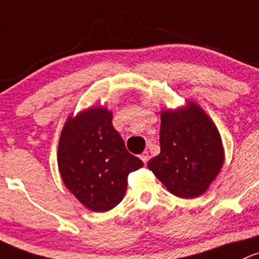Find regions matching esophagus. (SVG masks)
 Returning a JSON list of instances; mask_svg holds the SVG:
<instances>
[{"label": "esophagus", "instance_id": "esophagus-1", "mask_svg": "<svg viewBox=\"0 0 259 259\" xmlns=\"http://www.w3.org/2000/svg\"><path fill=\"white\" fill-rule=\"evenodd\" d=\"M140 158L141 159H142V161H143V163H147V162H148V159H149V154H148V151H145V152H143V153L142 154H141V156H140Z\"/></svg>", "mask_w": 259, "mask_h": 259}]
</instances>
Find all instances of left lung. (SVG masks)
Segmentation results:
<instances>
[{"mask_svg":"<svg viewBox=\"0 0 259 259\" xmlns=\"http://www.w3.org/2000/svg\"><path fill=\"white\" fill-rule=\"evenodd\" d=\"M161 152L148 168L180 198H194L208 189L225 162L217 127L198 105L161 112Z\"/></svg>","mask_w":259,"mask_h":259,"instance_id":"obj_1","label":"left lung"}]
</instances>
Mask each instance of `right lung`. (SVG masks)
<instances>
[{"label":"right lung","instance_id":"right-lung-1","mask_svg":"<svg viewBox=\"0 0 259 259\" xmlns=\"http://www.w3.org/2000/svg\"><path fill=\"white\" fill-rule=\"evenodd\" d=\"M65 186L93 212H107L123 199L127 177L143 162L126 149L112 124V112L91 107L68 117L58 143Z\"/></svg>","mask_w":259,"mask_h":259}]
</instances>
